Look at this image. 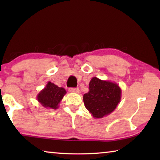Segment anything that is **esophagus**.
I'll return each instance as SVG.
<instances>
[{
    "label": "esophagus",
    "instance_id": "34e87169",
    "mask_svg": "<svg viewBox=\"0 0 160 160\" xmlns=\"http://www.w3.org/2000/svg\"><path fill=\"white\" fill-rule=\"evenodd\" d=\"M69 91L70 92H73V93H80V90L78 88H69Z\"/></svg>",
    "mask_w": 160,
    "mask_h": 160
}]
</instances>
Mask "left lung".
Returning a JSON list of instances; mask_svg holds the SVG:
<instances>
[{
  "mask_svg": "<svg viewBox=\"0 0 160 160\" xmlns=\"http://www.w3.org/2000/svg\"><path fill=\"white\" fill-rule=\"evenodd\" d=\"M121 99V89L117 83L92 78L89 92L83 95L86 109L94 118H102L115 110Z\"/></svg>",
  "mask_w": 160,
  "mask_h": 160,
  "instance_id": "8db88e82",
  "label": "left lung"
}]
</instances>
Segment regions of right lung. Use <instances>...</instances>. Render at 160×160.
<instances>
[{"mask_svg": "<svg viewBox=\"0 0 160 160\" xmlns=\"http://www.w3.org/2000/svg\"><path fill=\"white\" fill-rule=\"evenodd\" d=\"M66 91L53 82H48L45 88L37 94V101L47 109H57Z\"/></svg>", "mask_w": 160, "mask_h": 160, "instance_id": "right-lung-1", "label": "right lung"}]
</instances>
